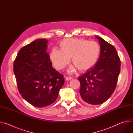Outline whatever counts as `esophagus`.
<instances>
[{"mask_svg":"<svg viewBox=\"0 0 133 133\" xmlns=\"http://www.w3.org/2000/svg\"><path fill=\"white\" fill-rule=\"evenodd\" d=\"M72 79V77H66V79L67 80V81H69V80H71V79Z\"/></svg>","mask_w":133,"mask_h":133,"instance_id":"esophagus-1","label":"esophagus"}]
</instances>
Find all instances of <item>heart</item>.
Wrapping results in <instances>:
<instances>
[{
	"label": "heart",
	"mask_w": 133,
	"mask_h": 133,
	"mask_svg": "<svg viewBox=\"0 0 133 133\" xmlns=\"http://www.w3.org/2000/svg\"><path fill=\"white\" fill-rule=\"evenodd\" d=\"M62 50L53 48L50 58L54 66L57 70L64 68L70 62L80 70H86L92 67L98 61L101 47L98 43L84 39L66 38L61 43ZM74 67H70L68 71H75Z\"/></svg>",
	"instance_id": "obj_1"
}]
</instances>
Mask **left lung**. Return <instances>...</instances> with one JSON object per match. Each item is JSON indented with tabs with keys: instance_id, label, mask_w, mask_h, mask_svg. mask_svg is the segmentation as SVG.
<instances>
[{
	"instance_id": "obj_1",
	"label": "left lung",
	"mask_w": 133,
	"mask_h": 133,
	"mask_svg": "<svg viewBox=\"0 0 133 133\" xmlns=\"http://www.w3.org/2000/svg\"><path fill=\"white\" fill-rule=\"evenodd\" d=\"M95 37L101 45L98 61L78 77L82 100L94 105L103 104L111 96L121 69V61L115 48L101 37Z\"/></svg>"
}]
</instances>
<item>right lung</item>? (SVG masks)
Instances as JSON below:
<instances>
[{
    "label": "right lung",
    "instance_id": "add662e5",
    "mask_svg": "<svg viewBox=\"0 0 133 133\" xmlns=\"http://www.w3.org/2000/svg\"><path fill=\"white\" fill-rule=\"evenodd\" d=\"M47 43V39H39L22 47L14 63L19 92L37 107L55 102L65 82L63 75L52 67Z\"/></svg>",
    "mask_w": 133,
    "mask_h": 133
}]
</instances>
